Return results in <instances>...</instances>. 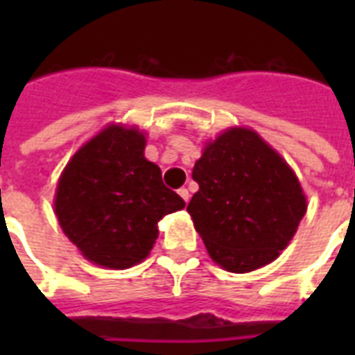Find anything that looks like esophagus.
Returning <instances> with one entry per match:
<instances>
[{"instance_id":"obj_1","label":"esophagus","mask_w":355,"mask_h":355,"mask_svg":"<svg viewBox=\"0 0 355 355\" xmlns=\"http://www.w3.org/2000/svg\"><path fill=\"white\" fill-rule=\"evenodd\" d=\"M178 195H180V197H182L184 200H186V205H188V200H189V191L186 188H180L178 189Z\"/></svg>"}]
</instances>
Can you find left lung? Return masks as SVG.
Here are the masks:
<instances>
[{
	"label": "left lung",
	"mask_w": 355,
	"mask_h": 355,
	"mask_svg": "<svg viewBox=\"0 0 355 355\" xmlns=\"http://www.w3.org/2000/svg\"><path fill=\"white\" fill-rule=\"evenodd\" d=\"M188 211L211 259L248 272L278 258L306 214L297 175L250 128L234 127L205 147Z\"/></svg>",
	"instance_id": "8db88e82"
}]
</instances>
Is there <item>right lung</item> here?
Here are the masks:
<instances>
[{
    "instance_id": "right-lung-1",
    "label": "right lung",
    "mask_w": 355,
    "mask_h": 355,
    "mask_svg": "<svg viewBox=\"0 0 355 355\" xmlns=\"http://www.w3.org/2000/svg\"><path fill=\"white\" fill-rule=\"evenodd\" d=\"M138 128L110 125L85 144L58 180L55 214L68 239L92 263L128 269L149 256L158 221L186 202L144 156Z\"/></svg>"
}]
</instances>
